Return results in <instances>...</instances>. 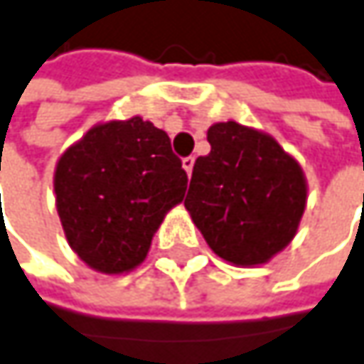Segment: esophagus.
Listing matches in <instances>:
<instances>
[{"label":"esophagus","instance_id":"34e87169","mask_svg":"<svg viewBox=\"0 0 364 364\" xmlns=\"http://www.w3.org/2000/svg\"><path fill=\"white\" fill-rule=\"evenodd\" d=\"M193 162H196V158H193V156L183 158V168H185V173H187V175H191V171H193Z\"/></svg>","mask_w":364,"mask_h":364}]
</instances>
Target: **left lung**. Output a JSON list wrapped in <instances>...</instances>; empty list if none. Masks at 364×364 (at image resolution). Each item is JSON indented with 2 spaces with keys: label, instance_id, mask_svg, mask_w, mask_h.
Wrapping results in <instances>:
<instances>
[{
  "label": "left lung",
  "instance_id": "left-lung-1",
  "mask_svg": "<svg viewBox=\"0 0 364 364\" xmlns=\"http://www.w3.org/2000/svg\"><path fill=\"white\" fill-rule=\"evenodd\" d=\"M208 144L210 154L193 164L185 208L216 256L235 267L264 264L300 227L304 171L269 133L235 120L215 122Z\"/></svg>",
  "mask_w": 364,
  "mask_h": 364
}]
</instances>
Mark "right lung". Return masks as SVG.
<instances>
[{
    "label": "right lung",
    "mask_w": 364,
    "mask_h": 364,
    "mask_svg": "<svg viewBox=\"0 0 364 364\" xmlns=\"http://www.w3.org/2000/svg\"><path fill=\"white\" fill-rule=\"evenodd\" d=\"M185 189L187 175L168 135L141 116L97 122L64 149L53 173L68 246L106 275L146 260L154 233Z\"/></svg>",
    "instance_id": "obj_1"
}]
</instances>
